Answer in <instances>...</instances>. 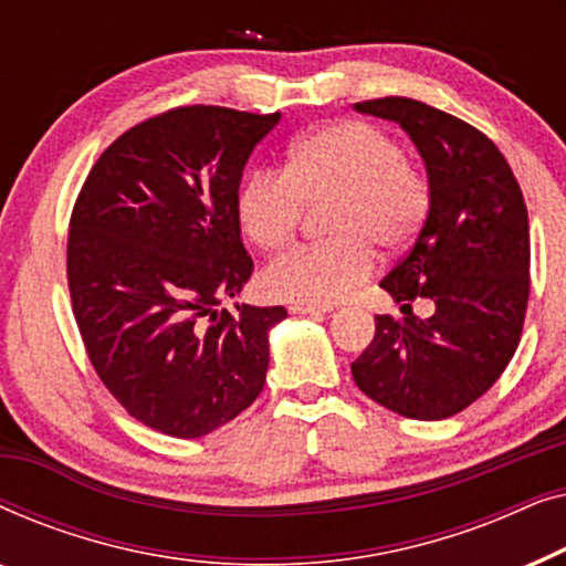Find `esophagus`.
<instances>
[{
  "label": "esophagus",
  "mask_w": 566,
  "mask_h": 566,
  "mask_svg": "<svg viewBox=\"0 0 566 566\" xmlns=\"http://www.w3.org/2000/svg\"><path fill=\"white\" fill-rule=\"evenodd\" d=\"M291 314H327L332 312L329 306H314V304H291L289 306Z\"/></svg>",
  "instance_id": "obj_1"
}]
</instances>
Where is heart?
Returning <instances> with one entry per match:
<instances>
[{"label": "heart", "instance_id": "b5f03b06", "mask_svg": "<svg viewBox=\"0 0 566 566\" xmlns=\"http://www.w3.org/2000/svg\"><path fill=\"white\" fill-rule=\"evenodd\" d=\"M324 211L322 244L296 247L262 270V289L293 304H335L374 270V251L401 252L430 211V182L391 134L337 120L301 136L285 169L262 167L237 192V219L260 250L296 237L308 208Z\"/></svg>", "mask_w": 566, "mask_h": 566}]
</instances>
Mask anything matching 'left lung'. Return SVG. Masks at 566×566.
<instances>
[{"label": "left lung", "instance_id": "1", "mask_svg": "<svg viewBox=\"0 0 566 566\" xmlns=\"http://www.w3.org/2000/svg\"><path fill=\"white\" fill-rule=\"evenodd\" d=\"M355 111L397 120L420 149L430 211L381 289L405 319L376 314V337L353 378L363 394L409 420H446L482 397L521 343L531 291L523 190L482 130L412 97H378ZM430 297L437 314H411Z\"/></svg>", "mask_w": 566, "mask_h": 566}]
</instances>
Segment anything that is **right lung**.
<instances>
[{
    "label": "right lung",
    "instance_id": "right-lung-1",
    "mask_svg": "<svg viewBox=\"0 0 566 566\" xmlns=\"http://www.w3.org/2000/svg\"><path fill=\"white\" fill-rule=\"evenodd\" d=\"M281 113L182 105L120 134L92 165L66 239L84 350L146 428L203 438L265 386L283 306L219 308L250 281L237 192Z\"/></svg>",
    "mask_w": 566,
    "mask_h": 566
}]
</instances>
